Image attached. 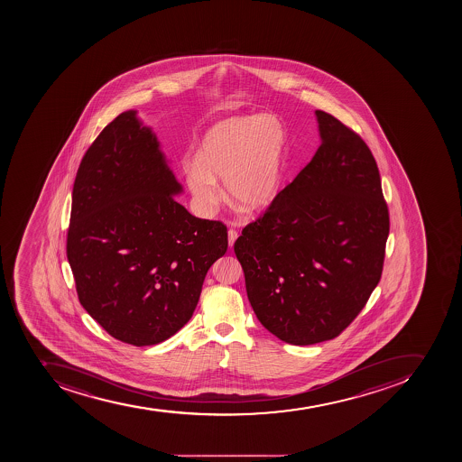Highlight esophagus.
<instances>
[{
  "mask_svg": "<svg viewBox=\"0 0 462 462\" xmlns=\"http://www.w3.org/2000/svg\"><path fill=\"white\" fill-rule=\"evenodd\" d=\"M227 236H229V246L232 248L233 244H235V241H236L237 236H239V233L236 232L235 229H230L229 233H227Z\"/></svg>",
  "mask_w": 462,
  "mask_h": 462,
  "instance_id": "34e87169",
  "label": "esophagus"
}]
</instances>
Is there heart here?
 I'll return each mask as SVG.
<instances>
[{
  "label": "heart",
  "instance_id": "b5f03b06",
  "mask_svg": "<svg viewBox=\"0 0 462 462\" xmlns=\"http://www.w3.org/2000/svg\"><path fill=\"white\" fill-rule=\"evenodd\" d=\"M283 131L273 116H248L217 124L204 135L188 170V186L200 211L226 197L244 211L264 208L276 197L283 172Z\"/></svg>",
  "mask_w": 462,
  "mask_h": 462
}]
</instances>
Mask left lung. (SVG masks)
I'll use <instances>...</instances> for the list:
<instances>
[{
  "label": "left lung",
  "instance_id": "obj_1",
  "mask_svg": "<svg viewBox=\"0 0 462 462\" xmlns=\"http://www.w3.org/2000/svg\"><path fill=\"white\" fill-rule=\"evenodd\" d=\"M316 116L315 156L235 242L254 313L294 346L355 320L380 282L390 232L371 149L332 115Z\"/></svg>",
  "mask_w": 462,
  "mask_h": 462
}]
</instances>
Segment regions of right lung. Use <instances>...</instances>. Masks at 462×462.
<instances>
[{"mask_svg": "<svg viewBox=\"0 0 462 462\" xmlns=\"http://www.w3.org/2000/svg\"><path fill=\"white\" fill-rule=\"evenodd\" d=\"M181 186L134 111L103 128L82 158L66 239L81 306L114 338L162 343L192 318L227 227L177 202Z\"/></svg>", "mask_w": 462, "mask_h": 462, "instance_id": "add662e5", "label": "right lung"}]
</instances>
